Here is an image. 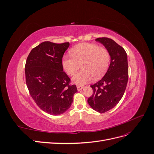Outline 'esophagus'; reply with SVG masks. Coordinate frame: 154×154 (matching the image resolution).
I'll use <instances>...</instances> for the list:
<instances>
[{
    "instance_id": "esophagus-1",
    "label": "esophagus",
    "mask_w": 154,
    "mask_h": 154,
    "mask_svg": "<svg viewBox=\"0 0 154 154\" xmlns=\"http://www.w3.org/2000/svg\"><path fill=\"white\" fill-rule=\"evenodd\" d=\"M83 88V86H82V85H77L78 91H81Z\"/></svg>"
}]
</instances>
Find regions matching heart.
<instances>
[{"instance_id": "1", "label": "heart", "mask_w": 154, "mask_h": 154, "mask_svg": "<svg viewBox=\"0 0 154 154\" xmlns=\"http://www.w3.org/2000/svg\"><path fill=\"white\" fill-rule=\"evenodd\" d=\"M71 56H64L62 65L69 76H74L82 65V71L72 78L79 85H84L94 77H103L109 67L110 54L105 48L92 43H82L70 50Z\"/></svg>"}]
</instances>
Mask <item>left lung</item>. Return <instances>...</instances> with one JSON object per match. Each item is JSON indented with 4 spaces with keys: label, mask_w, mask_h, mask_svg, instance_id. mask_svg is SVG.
I'll return each mask as SVG.
<instances>
[{
    "label": "left lung",
    "mask_w": 154,
    "mask_h": 154,
    "mask_svg": "<svg viewBox=\"0 0 154 154\" xmlns=\"http://www.w3.org/2000/svg\"><path fill=\"white\" fill-rule=\"evenodd\" d=\"M96 40L109 51L110 64L103 78L91 85L93 93L87 102L94 110L104 113L113 109L125 93L128 78L127 54L122 46L113 40L102 37Z\"/></svg>",
    "instance_id": "obj_1"
}]
</instances>
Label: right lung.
Returning a JSON list of instances; mask_svg holds the SVG:
<instances>
[{
  "label": "right lung",
  "mask_w": 154,
  "mask_h": 154,
  "mask_svg": "<svg viewBox=\"0 0 154 154\" xmlns=\"http://www.w3.org/2000/svg\"><path fill=\"white\" fill-rule=\"evenodd\" d=\"M69 46V42H44L31 50L26 62V82L29 94L39 108L51 115L67 110L78 91L62 65Z\"/></svg>",
  "instance_id": "obj_1"
}]
</instances>
